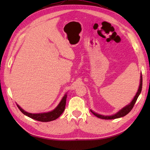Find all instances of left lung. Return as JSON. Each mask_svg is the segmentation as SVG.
<instances>
[{
  "label": "left lung",
  "instance_id": "1",
  "mask_svg": "<svg viewBox=\"0 0 150 150\" xmlns=\"http://www.w3.org/2000/svg\"><path fill=\"white\" fill-rule=\"evenodd\" d=\"M142 76L141 74V82H140V85H139V90L137 93H136L135 97L133 98V100L129 104H128V106H126L124 107V108H122V110H120L119 112L117 113L116 114L113 115H111V116H104V115H101L99 114H97V113H95L93 111H91V113H93L94 115H95L96 117H97L98 118H100V119H106V120H109V119H117V118H120V117H122L126 115L127 114L129 113V111H131V110L133 109V106H134V105L136 103L137 100V98L139 96L140 93H141V90H142Z\"/></svg>",
  "mask_w": 150,
  "mask_h": 150
}]
</instances>
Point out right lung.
Listing matches in <instances>:
<instances>
[{
	"mask_svg": "<svg viewBox=\"0 0 150 150\" xmlns=\"http://www.w3.org/2000/svg\"><path fill=\"white\" fill-rule=\"evenodd\" d=\"M66 98H67V95H65L64 97L62 98V100L60 101V103H59L58 106H57V107L55 108V109L47 113L32 114L30 113H28L26 111H24L20 106H18V105H17V107L18 108V109L20 110V111L22 113L24 114L25 115L31 118V119L38 120V121H40V122H50V121H52L57 119V118H59L60 116V115L64 112V111L65 110Z\"/></svg>",
	"mask_w": 150,
	"mask_h": 150,
	"instance_id": "add662e5",
	"label": "right lung"
}]
</instances>
